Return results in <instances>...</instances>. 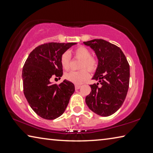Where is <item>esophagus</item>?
Instances as JSON below:
<instances>
[{"label":"esophagus","mask_w":153,"mask_h":153,"mask_svg":"<svg viewBox=\"0 0 153 153\" xmlns=\"http://www.w3.org/2000/svg\"><path fill=\"white\" fill-rule=\"evenodd\" d=\"M80 88H81V86H80V85H78V84H76V85H75V88H76V90L79 89Z\"/></svg>","instance_id":"34e87169"}]
</instances>
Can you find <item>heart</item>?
<instances>
[{
    "label": "heart",
    "mask_w": 153,
    "mask_h": 153,
    "mask_svg": "<svg viewBox=\"0 0 153 153\" xmlns=\"http://www.w3.org/2000/svg\"><path fill=\"white\" fill-rule=\"evenodd\" d=\"M74 55L77 58L81 59L80 69L86 68L90 71H94L97 67V62L94 58L91 57L92 54L89 49L84 46H79L74 51ZM70 53L68 51L65 52L61 56V64L62 67L67 70L69 67ZM86 69L78 71H69L65 74V78L74 84H82L89 78L90 74Z\"/></svg>",
    "instance_id": "obj_1"
}]
</instances>
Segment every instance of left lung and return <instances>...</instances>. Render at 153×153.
Segmentation results:
<instances>
[{"instance_id":"left-lung-1","label":"left lung","mask_w":153,"mask_h":153,"mask_svg":"<svg viewBox=\"0 0 153 153\" xmlns=\"http://www.w3.org/2000/svg\"><path fill=\"white\" fill-rule=\"evenodd\" d=\"M94 51L98 65L90 85L91 92L86 103L93 112L102 117L115 113L125 100L129 83V65L122 51L102 39L83 42ZM100 85H99V84Z\"/></svg>"}]
</instances>
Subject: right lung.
Listing matches in <instances>:
<instances>
[{
	"label": "right lung",
	"mask_w": 153,
	"mask_h": 153,
	"mask_svg": "<svg viewBox=\"0 0 153 153\" xmlns=\"http://www.w3.org/2000/svg\"><path fill=\"white\" fill-rule=\"evenodd\" d=\"M77 43L51 42L38 46L28 56L22 70L25 97L33 111L45 120H55L63 114L75 92L73 83L65 79L53 84L52 76L61 79L62 54Z\"/></svg>",
	"instance_id": "1"
}]
</instances>
